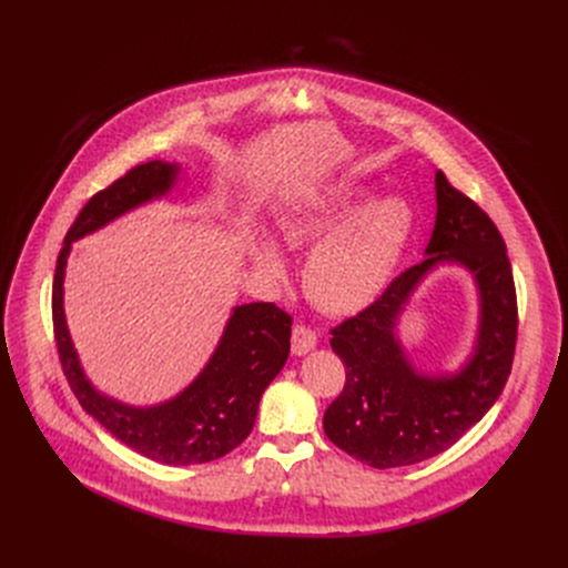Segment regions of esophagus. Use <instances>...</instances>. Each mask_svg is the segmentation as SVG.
Returning <instances> with one entry per match:
<instances>
[{"label":"esophagus","mask_w":568,"mask_h":568,"mask_svg":"<svg viewBox=\"0 0 568 568\" xmlns=\"http://www.w3.org/2000/svg\"><path fill=\"white\" fill-rule=\"evenodd\" d=\"M315 345H317V334L313 329H308V326H304V324H294V329H292V352L296 356H304Z\"/></svg>","instance_id":"34e87169"}]
</instances>
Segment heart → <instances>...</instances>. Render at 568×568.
<instances>
[{
    "mask_svg": "<svg viewBox=\"0 0 568 568\" xmlns=\"http://www.w3.org/2000/svg\"><path fill=\"white\" fill-rule=\"evenodd\" d=\"M368 200L364 186L341 182L304 195L278 216L285 246H313L304 268L306 292L320 308L336 315L362 311L382 296L416 232V212L407 197ZM248 253L266 281L287 278L285 255L272 236L253 234Z\"/></svg>",
    "mask_w": 568,
    "mask_h": 568,
    "instance_id": "b5f03b06",
    "label": "heart"
}]
</instances>
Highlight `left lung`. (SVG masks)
<instances>
[{
  "label": "left lung",
  "mask_w": 568,
  "mask_h": 568,
  "mask_svg": "<svg viewBox=\"0 0 568 568\" xmlns=\"http://www.w3.org/2000/svg\"><path fill=\"white\" fill-rule=\"evenodd\" d=\"M437 214L426 260L409 266L356 317L332 329L345 386L324 412L338 449L377 469L428 460L454 446L499 398L511 373L518 308L504 239L484 209L435 172ZM439 263H458L480 292L475 347L454 374L413 368L397 338L410 294Z\"/></svg>",
  "instance_id": "8db88e82"
}]
</instances>
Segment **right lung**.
Here are the masks:
<instances>
[{
  "mask_svg": "<svg viewBox=\"0 0 568 568\" xmlns=\"http://www.w3.org/2000/svg\"><path fill=\"white\" fill-rule=\"evenodd\" d=\"M179 172V163H142L82 206L57 257L52 322L59 362L89 416L146 458L165 465H197L223 458L251 435L260 398L287 362L292 317L276 304L234 306L214 354L186 389L159 405L135 407L101 394L89 382L64 315V274L73 242L146 202L165 197Z\"/></svg>",
  "mask_w": 568,
  "mask_h": 568,
  "instance_id": "obj_1",
  "label": "right lung"
}]
</instances>
